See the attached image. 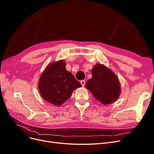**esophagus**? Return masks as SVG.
<instances>
[{"label":"esophagus","mask_w":154,"mask_h":154,"mask_svg":"<svg viewBox=\"0 0 154 154\" xmlns=\"http://www.w3.org/2000/svg\"><path fill=\"white\" fill-rule=\"evenodd\" d=\"M81 84H82V86H84V85H85V81H84V80H82V81H81Z\"/></svg>","instance_id":"34e87169"}]
</instances>
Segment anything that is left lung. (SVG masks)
Returning a JSON list of instances; mask_svg holds the SVG:
<instances>
[{
	"instance_id": "obj_1",
	"label": "left lung",
	"mask_w": 154,
	"mask_h": 154,
	"mask_svg": "<svg viewBox=\"0 0 154 154\" xmlns=\"http://www.w3.org/2000/svg\"><path fill=\"white\" fill-rule=\"evenodd\" d=\"M92 75L85 85L94 97L103 104L116 101L121 87L115 73L102 64H96L92 69Z\"/></svg>"
}]
</instances>
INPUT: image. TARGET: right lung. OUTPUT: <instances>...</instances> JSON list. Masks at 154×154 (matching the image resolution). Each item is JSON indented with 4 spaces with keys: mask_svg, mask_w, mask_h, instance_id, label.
<instances>
[{
    "mask_svg": "<svg viewBox=\"0 0 154 154\" xmlns=\"http://www.w3.org/2000/svg\"><path fill=\"white\" fill-rule=\"evenodd\" d=\"M66 63L59 60L48 65L38 82L40 94L45 101L56 106H61L69 99L73 91L81 84L65 69Z\"/></svg>",
    "mask_w": 154,
    "mask_h": 154,
    "instance_id": "1",
    "label": "right lung"
}]
</instances>
